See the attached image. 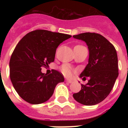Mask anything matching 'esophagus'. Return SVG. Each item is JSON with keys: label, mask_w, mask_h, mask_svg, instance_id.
<instances>
[{"label": "esophagus", "mask_w": 128, "mask_h": 128, "mask_svg": "<svg viewBox=\"0 0 128 128\" xmlns=\"http://www.w3.org/2000/svg\"><path fill=\"white\" fill-rule=\"evenodd\" d=\"M66 82H68V83H69V84H70V83H72V80H66Z\"/></svg>", "instance_id": "obj_1"}]
</instances>
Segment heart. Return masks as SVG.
<instances>
[{"mask_svg":"<svg viewBox=\"0 0 128 128\" xmlns=\"http://www.w3.org/2000/svg\"><path fill=\"white\" fill-rule=\"evenodd\" d=\"M61 71H62V74H64V76H66V77H68V78L72 77V74L74 73L73 68L68 64L62 65V67H61Z\"/></svg>","mask_w":128,"mask_h":128,"instance_id":"obj_1","label":"heart"}]
</instances>
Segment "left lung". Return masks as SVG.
<instances>
[{
	"mask_svg": "<svg viewBox=\"0 0 128 128\" xmlns=\"http://www.w3.org/2000/svg\"><path fill=\"white\" fill-rule=\"evenodd\" d=\"M73 37L87 44L88 64L80 77L90 78L86 85H81L80 91L74 94L73 97L83 105H96L109 95L118 76L117 52L113 44L97 33H82Z\"/></svg>",
	"mask_w": 128,
	"mask_h": 128,
	"instance_id": "8db88e82",
	"label": "left lung"
}]
</instances>
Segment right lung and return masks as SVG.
I'll use <instances>...</instances> for the list:
<instances>
[{"mask_svg": "<svg viewBox=\"0 0 128 128\" xmlns=\"http://www.w3.org/2000/svg\"><path fill=\"white\" fill-rule=\"evenodd\" d=\"M72 36L46 30H36L26 34L17 44L11 55L10 78L20 96L32 104L50 99L56 86L64 81L60 72L50 74L41 72L42 66L54 61L56 48Z\"/></svg>", "mask_w": 128, "mask_h": 128, "instance_id": "right-lung-1", "label": "right lung"}]
</instances>
